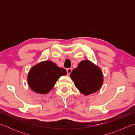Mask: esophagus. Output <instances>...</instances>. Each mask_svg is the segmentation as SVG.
<instances>
[{
	"mask_svg": "<svg viewBox=\"0 0 135 135\" xmlns=\"http://www.w3.org/2000/svg\"><path fill=\"white\" fill-rule=\"evenodd\" d=\"M71 71H72V68H67V74L68 75H70L71 74Z\"/></svg>",
	"mask_w": 135,
	"mask_h": 135,
	"instance_id": "esophagus-1",
	"label": "esophagus"
}]
</instances>
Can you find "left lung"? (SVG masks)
I'll use <instances>...</instances> for the list:
<instances>
[{
	"instance_id": "obj_1",
	"label": "left lung",
	"mask_w": 135,
	"mask_h": 135,
	"mask_svg": "<svg viewBox=\"0 0 135 135\" xmlns=\"http://www.w3.org/2000/svg\"><path fill=\"white\" fill-rule=\"evenodd\" d=\"M70 77L76 88L84 95L97 92L103 83L101 70L88 60L80 62L71 73Z\"/></svg>"
}]
</instances>
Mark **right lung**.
I'll use <instances>...</instances> for the list:
<instances>
[{
	"instance_id": "add662e5",
	"label": "right lung",
	"mask_w": 135,
	"mask_h": 135,
	"mask_svg": "<svg viewBox=\"0 0 135 135\" xmlns=\"http://www.w3.org/2000/svg\"><path fill=\"white\" fill-rule=\"evenodd\" d=\"M66 74L64 68H59L51 61H43L30 70L28 85L34 92L45 94L53 88L59 77Z\"/></svg>"
}]
</instances>
